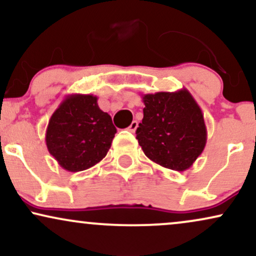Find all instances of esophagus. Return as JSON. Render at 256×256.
<instances>
[{"label": "esophagus", "mask_w": 256, "mask_h": 256, "mask_svg": "<svg viewBox=\"0 0 256 256\" xmlns=\"http://www.w3.org/2000/svg\"><path fill=\"white\" fill-rule=\"evenodd\" d=\"M137 128H138V122H136V120H134V122H131V125L128 126V131L134 132V131L137 130Z\"/></svg>", "instance_id": "obj_1"}]
</instances>
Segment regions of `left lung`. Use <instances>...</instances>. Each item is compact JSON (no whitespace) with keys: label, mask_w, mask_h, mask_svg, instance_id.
<instances>
[{"label":"left lung","mask_w":256,"mask_h":256,"mask_svg":"<svg viewBox=\"0 0 256 256\" xmlns=\"http://www.w3.org/2000/svg\"><path fill=\"white\" fill-rule=\"evenodd\" d=\"M137 140L148 158L172 170H187L202 155L208 131L202 108L186 88L142 95Z\"/></svg>","instance_id":"left-lung-1"}]
</instances>
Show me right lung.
Returning <instances> with one entry per match:
<instances>
[{"label": "right lung", "instance_id": "add662e5", "mask_svg": "<svg viewBox=\"0 0 256 256\" xmlns=\"http://www.w3.org/2000/svg\"><path fill=\"white\" fill-rule=\"evenodd\" d=\"M116 128L108 113L92 94H70L48 120L45 142L62 168L81 172L93 167L108 152Z\"/></svg>", "mask_w": 256, "mask_h": 256}]
</instances>
